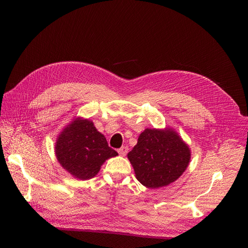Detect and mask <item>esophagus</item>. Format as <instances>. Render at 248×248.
Returning a JSON list of instances; mask_svg holds the SVG:
<instances>
[{
    "label": "esophagus",
    "instance_id": "1",
    "mask_svg": "<svg viewBox=\"0 0 248 248\" xmlns=\"http://www.w3.org/2000/svg\"><path fill=\"white\" fill-rule=\"evenodd\" d=\"M127 152H128V148H127L126 146H123L118 150V153L121 156H125L127 154Z\"/></svg>",
    "mask_w": 248,
    "mask_h": 248
}]
</instances>
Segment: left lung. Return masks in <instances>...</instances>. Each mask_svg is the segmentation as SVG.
Returning <instances> with one entry per match:
<instances>
[{"instance_id":"left-lung-1","label":"left lung","mask_w":248,"mask_h":248,"mask_svg":"<svg viewBox=\"0 0 248 248\" xmlns=\"http://www.w3.org/2000/svg\"><path fill=\"white\" fill-rule=\"evenodd\" d=\"M127 157L137 179L147 188H160L175 182L188 167V145L172 128H147Z\"/></svg>"}]
</instances>
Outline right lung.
<instances>
[{
    "label": "right lung",
    "instance_id": "obj_1",
    "mask_svg": "<svg viewBox=\"0 0 248 248\" xmlns=\"http://www.w3.org/2000/svg\"><path fill=\"white\" fill-rule=\"evenodd\" d=\"M55 154L61 167L79 180L94 178L102 164L118 153L89 119L76 117L60 132Z\"/></svg>",
    "mask_w": 248,
    "mask_h": 248
}]
</instances>
